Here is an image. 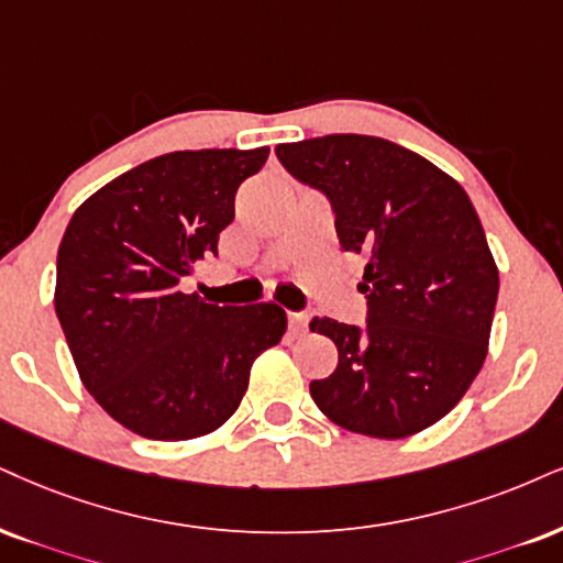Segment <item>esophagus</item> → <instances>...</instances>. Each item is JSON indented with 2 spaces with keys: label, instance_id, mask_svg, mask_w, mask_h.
Returning <instances> with one entry per match:
<instances>
[{
  "label": "esophagus",
  "instance_id": "34e87169",
  "mask_svg": "<svg viewBox=\"0 0 563 563\" xmlns=\"http://www.w3.org/2000/svg\"><path fill=\"white\" fill-rule=\"evenodd\" d=\"M289 331H292V334H305V331H308V316L305 313H289Z\"/></svg>",
  "mask_w": 563,
  "mask_h": 563
}]
</instances>
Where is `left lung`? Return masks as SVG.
Here are the masks:
<instances>
[{
	"label": "left lung",
	"mask_w": 563,
	"mask_h": 563,
	"mask_svg": "<svg viewBox=\"0 0 563 563\" xmlns=\"http://www.w3.org/2000/svg\"><path fill=\"white\" fill-rule=\"evenodd\" d=\"M276 156L336 213L339 245L367 261V325L313 318L339 365L310 384L336 426L407 439L456 407L488 355L498 266L464 187L376 135L279 143Z\"/></svg>",
	"instance_id": "left-lung-1"
}]
</instances>
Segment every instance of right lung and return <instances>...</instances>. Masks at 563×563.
I'll list each match as a JSON object with an SVG mask.
<instances>
[{
    "mask_svg": "<svg viewBox=\"0 0 563 563\" xmlns=\"http://www.w3.org/2000/svg\"><path fill=\"white\" fill-rule=\"evenodd\" d=\"M268 148L175 151L124 172L73 213L54 308L90 397L143 439L187 441L232 418L250 367L287 331L274 302L208 305L179 282L234 219Z\"/></svg>",
    "mask_w": 563,
    "mask_h": 563,
    "instance_id": "right-lung-1",
    "label": "right lung"
}]
</instances>
